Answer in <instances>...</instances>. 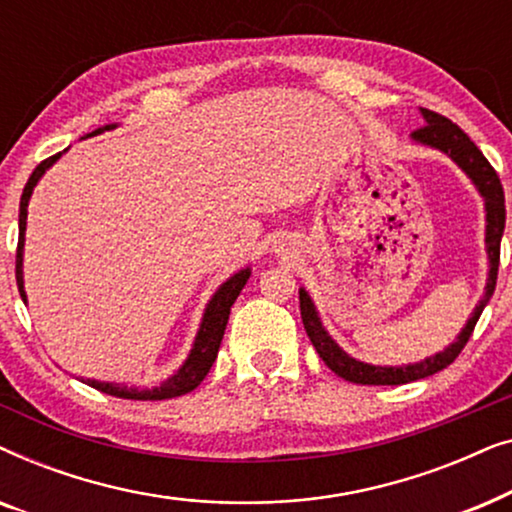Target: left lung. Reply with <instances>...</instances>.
<instances>
[{
  "mask_svg": "<svg viewBox=\"0 0 512 512\" xmlns=\"http://www.w3.org/2000/svg\"><path fill=\"white\" fill-rule=\"evenodd\" d=\"M424 125L412 132V139L419 144L433 146V149H440L447 153L454 163H457L461 170H464L468 177L473 179V184L478 186L482 198H485V209H487V254H489V279H487V291L482 296L480 305L475 307L473 317L468 319L464 331L459 333L457 342H452L445 352L436 356H429V359L412 363V366H401V368H384V366H370V363L356 361L352 356L342 352V349L335 345L331 335L324 331L321 326L319 314L314 310L310 296H307L305 289H300V317H303V326L307 335H310L314 349L324 359L328 368L333 370L335 375L342 377V380L354 382V384H408L415 380H422V377L436 375L440 370L450 366V363L461 354V349L466 347L468 338L473 335V328L478 324L482 310L492 298L496 289V275H499V258H501V235L503 228H506V198H503V186L499 174L489 160L482 156V151L471 142V137L466 135L464 130L459 128L457 123H452L450 118L436 114V111L422 109Z\"/></svg>",
  "mask_w": 512,
  "mask_h": 512,
  "instance_id": "obj_1",
  "label": "left lung"
}]
</instances>
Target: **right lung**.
<instances>
[{
    "instance_id": "add662e5",
    "label": "right lung",
    "mask_w": 512,
    "mask_h": 512,
    "mask_svg": "<svg viewBox=\"0 0 512 512\" xmlns=\"http://www.w3.org/2000/svg\"><path fill=\"white\" fill-rule=\"evenodd\" d=\"M109 128H114V125H107V128L90 132V135H100L102 130H109ZM60 156H62V153H55V156L41 160V163L34 167L30 179H27V184L23 188V195H20L16 282H18L20 298H23L25 303H27V298H25V289H23V242H25L27 202H30V195L34 191V186H37V181L41 179V174H44L48 167H51ZM249 275H251V270L244 268V270L237 272V275L230 277L226 284H221V289L214 293L212 300H209L205 317H202L198 338H195V342H193V349H191V354H188L186 363L172 377H167V380L160 384V387L137 391V389L121 387V384H109V382H97V380H86V384H90V387L97 389V391H102V394H109V396H116V398H135V401H165V398L184 396V394H188V391H193L202 380H205L209 368H212V363L216 359V354H219L223 331H226V324H228L230 307H233L237 296H240V291L244 289V284H247Z\"/></svg>"
}]
</instances>
